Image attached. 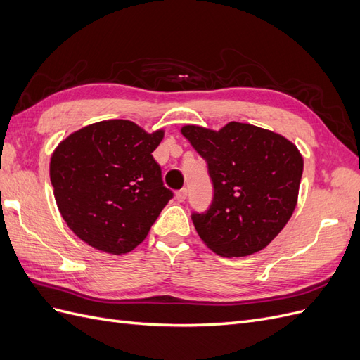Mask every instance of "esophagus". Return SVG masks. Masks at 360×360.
I'll return each instance as SVG.
<instances>
[{
    "instance_id": "1",
    "label": "esophagus",
    "mask_w": 360,
    "mask_h": 360,
    "mask_svg": "<svg viewBox=\"0 0 360 360\" xmlns=\"http://www.w3.org/2000/svg\"><path fill=\"white\" fill-rule=\"evenodd\" d=\"M186 197H188V189H180L176 192V200L179 202H183L184 200H186Z\"/></svg>"
}]
</instances>
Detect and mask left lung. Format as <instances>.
<instances>
[{
	"label": "left lung",
	"mask_w": 360,
	"mask_h": 360,
	"mask_svg": "<svg viewBox=\"0 0 360 360\" xmlns=\"http://www.w3.org/2000/svg\"><path fill=\"white\" fill-rule=\"evenodd\" d=\"M181 134L205 159L213 201L192 213L201 240L222 257L264 249L296 209L303 158L291 141L271 130L231 122L221 130L188 124Z\"/></svg>",
	"instance_id": "8db88e82"
}]
</instances>
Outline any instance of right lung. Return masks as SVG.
Returning a JSON list of instances; mask_svg holds the SVG:
<instances>
[{"label": "right lung", "mask_w": 360, "mask_h": 360, "mask_svg": "<svg viewBox=\"0 0 360 360\" xmlns=\"http://www.w3.org/2000/svg\"><path fill=\"white\" fill-rule=\"evenodd\" d=\"M163 134H147L129 120H105L76 130L53 150V197L82 242L114 255L144 242L172 198L151 155Z\"/></svg>", "instance_id": "add662e5"}]
</instances>
